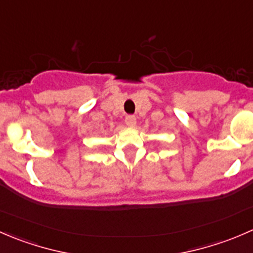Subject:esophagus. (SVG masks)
<instances>
[{
  "instance_id": "obj_1",
  "label": "esophagus",
  "mask_w": 253,
  "mask_h": 253,
  "mask_svg": "<svg viewBox=\"0 0 253 253\" xmlns=\"http://www.w3.org/2000/svg\"><path fill=\"white\" fill-rule=\"evenodd\" d=\"M125 122H126L127 126L133 127L134 125H136V122H137L136 116H134V115H127L126 119H125Z\"/></svg>"
}]
</instances>
